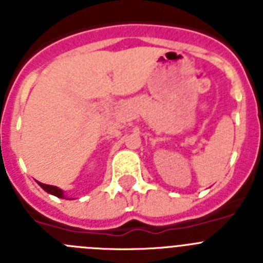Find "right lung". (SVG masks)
Segmentation results:
<instances>
[{"mask_svg": "<svg viewBox=\"0 0 263 263\" xmlns=\"http://www.w3.org/2000/svg\"><path fill=\"white\" fill-rule=\"evenodd\" d=\"M38 184L41 185V187L43 188L46 192H48V194L53 195V196H57V197H60V199H66V196H64V192H63L60 188L55 187V185L43 184V183H41V182H38Z\"/></svg>", "mask_w": 263, "mask_h": 263, "instance_id": "add662e5", "label": "right lung"}]
</instances>
